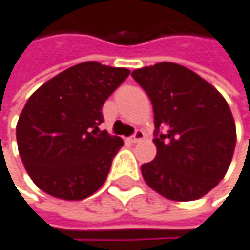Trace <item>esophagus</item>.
Returning <instances> with one entry per match:
<instances>
[{
	"label": "esophagus",
	"instance_id": "esophagus-1",
	"mask_svg": "<svg viewBox=\"0 0 250 250\" xmlns=\"http://www.w3.org/2000/svg\"><path fill=\"white\" fill-rule=\"evenodd\" d=\"M142 140H145V132H143L142 129L135 131V134H134L132 137H129V142H131V143H139V142H142Z\"/></svg>",
	"mask_w": 250,
	"mask_h": 250
}]
</instances>
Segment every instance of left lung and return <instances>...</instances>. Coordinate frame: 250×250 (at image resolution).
<instances>
[{
  "label": "left lung",
  "mask_w": 250,
  "mask_h": 250,
  "mask_svg": "<svg viewBox=\"0 0 250 250\" xmlns=\"http://www.w3.org/2000/svg\"><path fill=\"white\" fill-rule=\"evenodd\" d=\"M155 115L156 156L142 166L147 186L173 201L204 197L224 179L235 147L225 98L192 70L174 62L134 70Z\"/></svg>",
  "instance_id": "8db88e82"
}]
</instances>
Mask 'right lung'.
<instances>
[{
	"label": "right lung",
	"mask_w": 250,
	"mask_h": 250,
	"mask_svg": "<svg viewBox=\"0 0 250 250\" xmlns=\"http://www.w3.org/2000/svg\"><path fill=\"white\" fill-rule=\"evenodd\" d=\"M129 70L82 62L47 80L26 101L16 125L21 159L39 188L79 201L107 179L121 137L100 131L101 107Z\"/></svg>",
	"instance_id": "right-lung-1"
}]
</instances>
